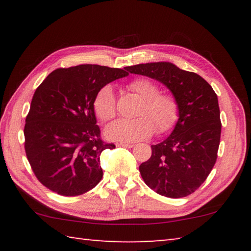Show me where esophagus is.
I'll list each match as a JSON object with an SVG mask.
<instances>
[{
	"mask_svg": "<svg viewBox=\"0 0 251 251\" xmlns=\"http://www.w3.org/2000/svg\"><path fill=\"white\" fill-rule=\"evenodd\" d=\"M118 147H124V148H131L134 145L133 144H125V143H118L117 144Z\"/></svg>",
	"mask_w": 251,
	"mask_h": 251,
	"instance_id": "1",
	"label": "esophagus"
}]
</instances>
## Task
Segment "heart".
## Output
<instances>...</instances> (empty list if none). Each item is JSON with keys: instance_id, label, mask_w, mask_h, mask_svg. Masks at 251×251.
<instances>
[{"instance_id": "b5f03b06", "label": "heart", "mask_w": 251, "mask_h": 251, "mask_svg": "<svg viewBox=\"0 0 251 251\" xmlns=\"http://www.w3.org/2000/svg\"><path fill=\"white\" fill-rule=\"evenodd\" d=\"M143 100L136 112L137 118L120 120L105 130L106 137L112 141L134 143L150 138L154 134H165L172 130L179 120L180 107L177 99L168 93H160L155 82L138 77L127 85ZM93 110L100 122L106 123L116 116V97L110 85H104L96 92L93 100Z\"/></svg>"}]
</instances>
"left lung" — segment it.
Segmentation results:
<instances>
[{"mask_svg": "<svg viewBox=\"0 0 251 251\" xmlns=\"http://www.w3.org/2000/svg\"><path fill=\"white\" fill-rule=\"evenodd\" d=\"M125 70L159 80L179 103L175 129L164 142L151 146V158L139 166V172L145 184L161 196H188L207 179L217 160L222 133L217 95L201 76L168 62Z\"/></svg>", "mask_w": 251, "mask_h": 251, "instance_id": "1", "label": "left lung"}]
</instances>
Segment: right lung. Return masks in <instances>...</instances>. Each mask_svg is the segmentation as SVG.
<instances>
[{
    "label": "right lung",
    "instance_id": "obj_1",
    "mask_svg": "<svg viewBox=\"0 0 251 251\" xmlns=\"http://www.w3.org/2000/svg\"><path fill=\"white\" fill-rule=\"evenodd\" d=\"M128 75L84 64L53 71L34 93L25 118L24 148L34 175L62 196H79L103 178L100 156L115 148L100 137L93 100L101 86Z\"/></svg>",
    "mask_w": 251,
    "mask_h": 251
}]
</instances>
